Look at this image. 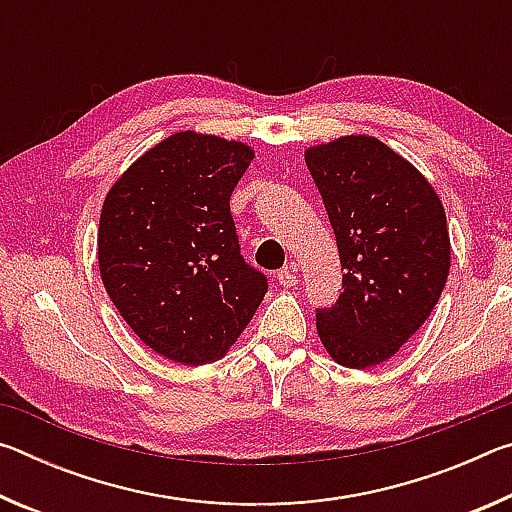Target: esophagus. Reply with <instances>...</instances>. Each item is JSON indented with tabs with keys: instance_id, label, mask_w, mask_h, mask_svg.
Wrapping results in <instances>:
<instances>
[{
	"instance_id": "34e87169",
	"label": "esophagus",
	"mask_w": 512,
	"mask_h": 512,
	"mask_svg": "<svg viewBox=\"0 0 512 512\" xmlns=\"http://www.w3.org/2000/svg\"><path fill=\"white\" fill-rule=\"evenodd\" d=\"M293 271H296V266H284L282 271H277V275H275L277 282L284 284V287H291V284L296 282L293 280Z\"/></svg>"
}]
</instances>
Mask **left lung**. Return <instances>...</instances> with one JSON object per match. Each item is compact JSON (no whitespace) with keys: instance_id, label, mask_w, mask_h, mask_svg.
Wrapping results in <instances>:
<instances>
[{"instance_id":"1","label":"left lung","mask_w":512,"mask_h":512,"mask_svg":"<svg viewBox=\"0 0 512 512\" xmlns=\"http://www.w3.org/2000/svg\"><path fill=\"white\" fill-rule=\"evenodd\" d=\"M341 257V296L316 307L320 341L348 368L393 357L436 307L449 273L445 210L409 162L372 137L307 153Z\"/></svg>"}]
</instances>
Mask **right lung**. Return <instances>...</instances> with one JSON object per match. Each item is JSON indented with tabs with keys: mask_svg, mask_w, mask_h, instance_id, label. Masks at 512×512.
Returning a JSON list of instances; mask_svg holds the SVG:
<instances>
[{
	"mask_svg": "<svg viewBox=\"0 0 512 512\" xmlns=\"http://www.w3.org/2000/svg\"><path fill=\"white\" fill-rule=\"evenodd\" d=\"M248 149L178 133L144 153L103 203L99 266L133 332L180 363H210L237 341L268 291L241 255L230 196Z\"/></svg>",
	"mask_w": 512,
	"mask_h": 512,
	"instance_id": "add662e5",
	"label": "right lung"
}]
</instances>
